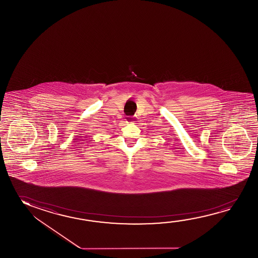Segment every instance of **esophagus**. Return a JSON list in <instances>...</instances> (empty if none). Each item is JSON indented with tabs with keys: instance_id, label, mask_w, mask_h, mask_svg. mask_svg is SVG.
<instances>
[{
	"instance_id": "obj_1",
	"label": "esophagus",
	"mask_w": 258,
	"mask_h": 258,
	"mask_svg": "<svg viewBox=\"0 0 258 258\" xmlns=\"http://www.w3.org/2000/svg\"><path fill=\"white\" fill-rule=\"evenodd\" d=\"M137 120H138V118L136 116H131V117H127V118H126V121L127 123L137 122Z\"/></svg>"
}]
</instances>
